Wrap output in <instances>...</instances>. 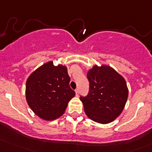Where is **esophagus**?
<instances>
[{
    "instance_id": "esophagus-1",
    "label": "esophagus",
    "mask_w": 152,
    "mask_h": 152,
    "mask_svg": "<svg viewBox=\"0 0 152 152\" xmlns=\"http://www.w3.org/2000/svg\"><path fill=\"white\" fill-rule=\"evenodd\" d=\"M75 91H76V96H79V89H76V90H75Z\"/></svg>"
}]
</instances>
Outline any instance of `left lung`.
<instances>
[{
	"instance_id": "obj_1",
	"label": "left lung",
	"mask_w": 152,
	"mask_h": 152,
	"mask_svg": "<svg viewBox=\"0 0 152 152\" xmlns=\"http://www.w3.org/2000/svg\"><path fill=\"white\" fill-rule=\"evenodd\" d=\"M89 93L80 96L84 111L96 123H109L122 113L128 96L126 81L107 66H94L88 71Z\"/></svg>"
}]
</instances>
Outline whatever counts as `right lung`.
Instances as JSON below:
<instances>
[{
	"label": "right lung",
	"instance_id": "right-lung-1",
	"mask_svg": "<svg viewBox=\"0 0 152 152\" xmlns=\"http://www.w3.org/2000/svg\"><path fill=\"white\" fill-rule=\"evenodd\" d=\"M67 68L55 66L50 61L42 65L28 78L26 98L34 113L46 121H53L64 113L76 93L70 87Z\"/></svg>",
	"mask_w": 152,
	"mask_h": 152
}]
</instances>
